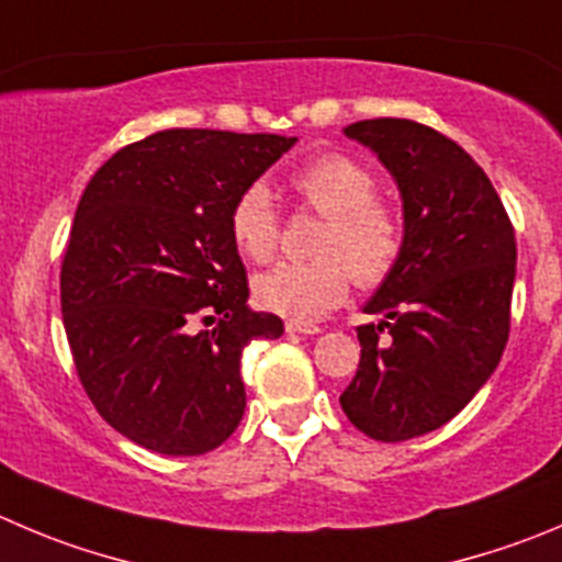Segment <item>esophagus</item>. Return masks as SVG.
<instances>
[{
    "instance_id": "esophagus-1",
    "label": "esophagus",
    "mask_w": 562,
    "mask_h": 562,
    "mask_svg": "<svg viewBox=\"0 0 562 562\" xmlns=\"http://www.w3.org/2000/svg\"><path fill=\"white\" fill-rule=\"evenodd\" d=\"M284 328H286V334H319V330H323L319 325L301 323V319H286Z\"/></svg>"
}]
</instances>
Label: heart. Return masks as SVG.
<instances>
[{"label":"heart","mask_w":562,"mask_h":562,"mask_svg":"<svg viewBox=\"0 0 562 562\" xmlns=\"http://www.w3.org/2000/svg\"><path fill=\"white\" fill-rule=\"evenodd\" d=\"M306 210L325 217L314 243L317 259L281 261L254 281L256 301L284 317L314 319L339 306L350 284L378 290L397 270L405 221L392 198L378 192L375 170L345 151H323L290 176ZM228 234L245 259L265 265L281 239L272 192L250 181L228 210Z\"/></svg>","instance_id":"1"}]
</instances>
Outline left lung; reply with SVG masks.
I'll list each match as a JSON object with an SVG mask.
<instances>
[{"instance_id":"left-lung-1","label":"left lung","mask_w":562,"mask_h":562,"mask_svg":"<svg viewBox=\"0 0 562 562\" xmlns=\"http://www.w3.org/2000/svg\"><path fill=\"white\" fill-rule=\"evenodd\" d=\"M403 192L405 250L358 325L361 361L341 392L347 419L375 441L447 425L499 364L510 336L516 234L477 162L408 117L347 126Z\"/></svg>"}]
</instances>
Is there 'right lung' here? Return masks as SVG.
Masks as SVG:
<instances>
[{
	"mask_svg": "<svg viewBox=\"0 0 562 562\" xmlns=\"http://www.w3.org/2000/svg\"><path fill=\"white\" fill-rule=\"evenodd\" d=\"M295 137L168 130L112 154L74 215L60 306L79 383L159 456H204L245 414L243 350L284 323L248 308L228 210Z\"/></svg>",
	"mask_w": 562,
	"mask_h": 562,
	"instance_id": "1",
	"label": "right lung"
}]
</instances>
